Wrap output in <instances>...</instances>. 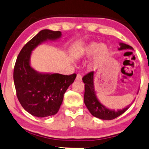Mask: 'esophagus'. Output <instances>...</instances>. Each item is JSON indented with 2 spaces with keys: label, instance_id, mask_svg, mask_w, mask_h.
Listing matches in <instances>:
<instances>
[{
  "label": "esophagus",
  "instance_id": "34e87169",
  "mask_svg": "<svg viewBox=\"0 0 149 149\" xmlns=\"http://www.w3.org/2000/svg\"><path fill=\"white\" fill-rule=\"evenodd\" d=\"M76 81H82V76H81V74H78L77 75Z\"/></svg>",
  "mask_w": 149,
  "mask_h": 149
}]
</instances>
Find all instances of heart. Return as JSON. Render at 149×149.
Listing matches in <instances>:
<instances>
[{
  "instance_id": "b5f03b06",
  "label": "heart",
  "mask_w": 149,
  "mask_h": 149,
  "mask_svg": "<svg viewBox=\"0 0 149 149\" xmlns=\"http://www.w3.org/2000/svg\"><path fill=\"white\" fill-rule=\"evenodd\" d=\"M109 53L110 49L107 44L91 42L79 48L77 51V56L79 58L85 59L93 56L91 66L96 68L107 60Z\"/></svg>"
}]
</instances>
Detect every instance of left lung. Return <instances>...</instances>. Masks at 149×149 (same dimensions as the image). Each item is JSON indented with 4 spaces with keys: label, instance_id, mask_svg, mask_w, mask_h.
<instances>
[{
    "label": "left lung",
    "instance_id": "1",
    "mask_svg": "<svg viewBox=\"0 0 149 149\" xmlns=\"http://www.w3.org/2000/svg\"><path fill=\"white\" fill-rule=\"evenodd\" d=\"M120 47L118 49L119 51L126 49H133L130 46L124 43L120 42ZM95 72H91L86 74L83 78V81L85 83V95H84V102L88 110L94 117L100 118L101 120H110L118 117L124 113L129 108L130 105L122 109H111L107 108L101 103L97 97L95 89L94 86ZM134 102V101H133ZM132 102V103H133Z\"/></svg>",
    "mask_w": 149,
    "mask_h": 149
}]
</instances>
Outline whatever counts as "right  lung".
Returning a JSON list of instances; mask_svg holds the SVG:
<instances>
[{"label": "right lung", "instance_id": "add662e5", "mask_svg": "<svg viewBox=\"0 0 149 149\" xmlns=\"http://www.w3.org/2000/svg\"><path fill=\"white\" fill-rule=\"evenodd\" d=\"M60 31L44 29L21 49L14 68L13 79L17 98L25 111L32 116L45 118L58 111L64 95L77 74L38 72L31 66L32 52L39 45L61 38Z\"/></svg>", "mask_w": 149, "mask_h": 149}]
</instances>
